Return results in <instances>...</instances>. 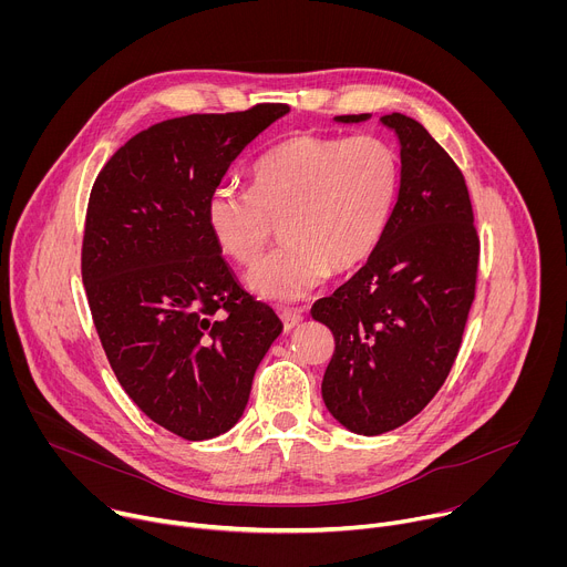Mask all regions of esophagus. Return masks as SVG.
Here are the masks:
<instances>
[{"label": "esophagus", "mask_w": 567, "mask_h": 567, "mask_svg": "<svg viewBox=\"0 0 567 567\" xmlns=\"http://www.w3.org/2000/svg\"><path fill=\"white\" fill-rule=\"evenodd\" d=\"M280 318H282V328L285 332H291L296 326H300L305 311L302 309H280Z\"/></svg>", "instance_id": "34e87169"}]
</instances>
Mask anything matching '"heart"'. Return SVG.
I'll return each instance as SVG.
<instances>
[{
    "label": "heart",
    "instance_id": "obj_1",
    "mask_svg": "<svg viewBox=\"0 0 567 567\" xmlns=\"http://www.w3.org/2000/svg\"><path fill=\"white\" fill-rule=\"evenodd\" d=\"M396 179V154L377 136L296 134L256 161L251 188H213L206 224L219 251L247 267L280 219L287 241L249 271L247 282L262 298L300 300L330 271L346 274L374 251Z\"/></svg>",
    "mask_w": 567,
    "mask_h": 567
}]
</instances>
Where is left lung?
Instances as JSON below:
<instances>
[{"instance_id":"1","label":"left lung","mask_w":567,"mask_h":567,"mask_svg":"<svg viewBox=\"0 0 567 567\" xmlns=\"http://www.w3.org/2000/svg\"><path fill=\"white\" fill-rule=\"evenodd\" d=\"M379 121L399 141L396 202L368 262L311 307L337 343L322 401L359 435L399 429L437 394L462 346L480 258L468 190L453 158L415 118L392 112Z\"/></svg>"}]
</instances>
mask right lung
I'll use <instances>...</instances> for the list:
<instances>
[{
  "instance_id": "add662e5",
  "label": "right lung",
  "mask_w": 567,
  "mask_h": 567,
  "mask_svg": "<svg viewBox=\"0 0 567 567\" xmlns=\"http://www.w3.org/2000/svg\"><path fill=\"white\" fill-rule=\"evenodd\" d=\"M287 112L262 103L156 123L116 150L90 195L83 282L107 361L152 422L190 442L237 424L282 332L224 262L206 199Z\"/></svg>"
}]
</instances>
